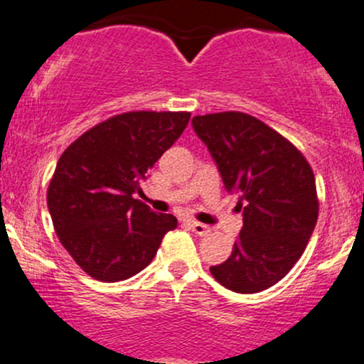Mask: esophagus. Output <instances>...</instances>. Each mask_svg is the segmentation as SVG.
Wrapping results in <instances>:
<instances>
[{
  "label": "esophagus",
  "instance_id": "obj_1",
  "mask_svg": "<svg viewBox=\"0 0 364 364\" xmlns=\"http://www.w3.org/2000/svg\"><path fill=\"white\" fill-rule=\"evenodd\" d=\"M189 227L196 235H208V234H210V230H211L210 227L204 225V223H201V222H196V220H191Z\"/></svg>",
  "mask_w": 364,
  "mask_h": 364
}]
</instances>
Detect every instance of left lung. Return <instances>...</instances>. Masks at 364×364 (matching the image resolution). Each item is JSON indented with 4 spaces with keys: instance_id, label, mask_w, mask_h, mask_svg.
Masks as SVG:
<instances>
[{
    "instance_id": "obj_1",
    "label": "left lung",
    "mask_w": 364,
    "mask_h": 364,
    "mask_svg": "<svg viewBox=\"0 0 364 364\" xmlns=\"http://www.w3.org/2000/svg\"><path fill=\"white\" fill-rule=\"evenodd\" d=\"M193 127L225 189L240 196L244 216L232 255L211 275L234 292L264 291L291 272L316 225L311 166L291 141L247 113L198 115Z\"/></svg>"
}]
</instances>
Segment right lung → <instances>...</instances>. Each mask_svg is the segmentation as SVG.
<instances>
[{
  "instance_id": "add662e5",
  "label": "right lung",
  "mask_w": 364,
  "mask_h": 364,
  "mask_svg": "<svg viewBox=\"0 0 364 364\" xmlns=\"http://www.w3.org/2000/svg\"><path fill=\"white\" fill-rule=\"evenodd\" d=\"M187 112H129L94 125L56 163L48 208L56 235L101 282L136 275L153 261L177 218L134 198L139 181L189 124Z\"/></svg>"
}]
</instances>
